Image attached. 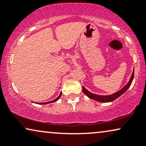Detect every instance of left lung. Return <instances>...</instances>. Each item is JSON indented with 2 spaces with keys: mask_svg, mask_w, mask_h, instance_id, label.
<instances>
[{
  "mask_svg": "<svg viewBox=\"0 0 146 146\" xmlns=\"http://www.w3.org/2000/svg\"><path fill=\"white\" fill-rule=\"evenodd\" d=\"M133 78H134V70L133 71V73H132L131 74V76L130 78V80L129 81L127 84L123 88H121L120 90H119L118 92H115V93L113 94H111V95H98V94H93L92 93V92H90L88 90H86L84 86H82V92H84V93L86 94L88 98H91L92 100H94V101H96L101 102V103H109V102H113V101H115V99H117V98L119 97L121 95H122V94H123L129 88L132 83V81L133 80Z\"/></svg>",
  "mask_w": 146,
  "mask_h": 146,
  "instance_id": "8db88e82",
  "label": "left lung"
}]
</instances>
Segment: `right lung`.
Masks as SVG:
<instances>
[{
  "label": "right lung",
  "mask_w": 146,
  "mask_h": 146,
  "mask_svg": "<svg viewBox=\"0 0 146 146\" xmlns=\"http://www.w3.org/2000/svg\"><path fill=\"white\" fill-rule=\"evenodd\" d=\"M62 92H60V95L58 96V97H57L56 99H54V100H53V101H49V102H46V103H38V104H39V105H46V104H49V103H54V102H56V101H58V99H59V98H60V96H62Z\"/></svg>",
  "instance_id": "1"
}]
</instances>
